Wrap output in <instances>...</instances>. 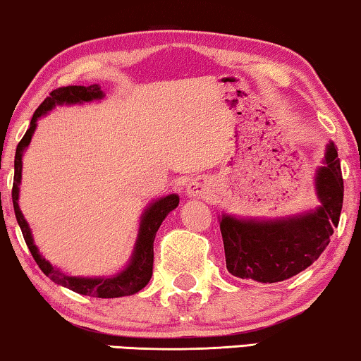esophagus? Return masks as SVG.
I'll list each match as a JSON object with an SVG mask.
<instances>
[{
  "mask_svg": "<svg viewBox=\"0 0 361 361\" xmlns=\"http://www.w3.org/2000/svg\"><path fill=\"white\" fill-rule=\"evenodd\" d=\"M207 190H209V188H207V181L204 178L191 180L190 183H188V188H186L188 195L192 196V197L206 196L207 195Z\"/></svg>",
  "mask_w": 361,
  "mask_h": 361,
  "instance_id": "34e87169",
  "label": "esophagus"
}]
</instances>
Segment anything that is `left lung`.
<instances>
[{
    "mask_svg": "<svg viewBox=\"0 0 361 361\" xmlns=\"http://www.w3.org/2000/svg\"><path fill=\"white\" fill-rule=\"evenodd\" d=\"M316 188L322 202L316 212L273 222L222 216L229 273L242 280L278 283L312 265L331 242L342 211L343 178L334 144L327 147L326 166L317 171Z\"/></svg>",
    "mask_w": 361,
    "mask_h": 361,
    "instance_id": "8db88e82",
    "label": "left lung"
}]
</instances>
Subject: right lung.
<instances>
[{
	"mask_svg": "<svg viewBox=\"0 0 361 361\" xmlns=\"http://www.w3.org/2000/svg\"><path fill=\"white\" fill-rule=\"evenodd\" d=\"M103 98V91L98 85L91 86H62V88L54 90L47 98L42 101V104L35 109V113L30 119V126L26 130V134L18 144L16 157H14V183H13V206H14V214H16L18 224L21 227L23 237L26 240L30 253H32L35 263H37L40 270L44 271V275H47L50 280L57 284L72 289V291L78 294H88L93 298H121V296H129L140 291L142 288H145V284L150 281L152 270H154V240L155 233L161 226V222L169 214L170 211H173L178 206L180 197L178 195H169L161 200L155 201L149 209L144 212L140 221V229H139V238H137L134 255L129 267L126 268L123 273L116 275L113 278H77V276H68L65 273L59 271L57 268H54L45 258L40 257L37 247L34 245L32 235H30L29 226L26 219H24L21 209H19L18 200H19V183H21V170H23V152L26 150L29 145L32 134L35 130V123L40 116L47 113L54 108L55 104H75V103H83V101L91 99H99Z\"/></svg>",
	"mask_w": 361,
	"mask_h": 361,
	"instance_id": "obj_1",
	"label": "right lung"
}]
</instances>
